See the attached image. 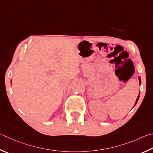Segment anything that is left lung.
<instances>
[{
  "mask_svg": "<svg viewBox=\"0 0 153 153\" xmlns=\"http://www.w3.org/2000/svg\"><path fill=\"white\" fill-rule=\"evenodd\" d=\"M138 79H139V84H141V79H140V77L139 76H138ZM139 94H140V91H139ZM139 97H140V94H138V97H137V100H136V102H135V104H134V106H135V105L137 104V102H138V99H139Z\"/></svg>",
  "mask_w": 153,
  "mask_h": 153,
  "instance_id": "8db88e82",
  "label": "left lung"
}]
</instances>
